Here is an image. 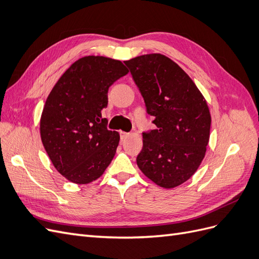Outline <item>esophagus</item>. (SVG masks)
Instances as JSON below:
<instances>
[{"label": "esophagus", "instance_id": "34e87169", "mask_svg": "<svg viewBox=\"0 0 259 259\" xmlns=\"http://www.w3.org/2000/svg\"><path fill=\"white\" fill-rule=\"evenodd\" d=\"M128 133H125V132H123V131H120V136H121V139L122 140H124V139H126L127 137H128Z\"/></svg>", "mask_w": 259, "mask_h": 259}]
</instances>
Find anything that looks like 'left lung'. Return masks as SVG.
Segmentation results:
<instances>
[{
    "label": "left lung",
    "instance_id": "obj_1",
    "mask_svg": "<svg viewBox=\"0 0 259 259\" xmlns=\"http://www.w3.org/2000/svg\"><path fill=\"white\" fill-rule=\"evenodd\" d=\"M124 64L156 126L143 133L137 165L154 184L175 188L204 159L211 122L206 100L190 76L162 54L143 55Z\"/></svg>",
    "mask_w": 259,
    "mask_h": 259
}]
</instances>
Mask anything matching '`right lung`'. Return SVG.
Segmentation results:
<instances>
[{
  "label": "right lung",
  "instance_id": "1",
  "mask_svg": "<svg viewBox=\"0 0 259 259\" xmlns=\"http://www.w3.org/2000/svg\"><path fill=\"white\" fill-rule=\"evenodd\" d=\"M127 73L120 60L85 56L67 69L46 99L42 143L55 168L70 182L90 184L111 163L120 135L107 128L101 111L109 88Z\"/></svg>",
  "mask_w": 259,
  "mask_h": 259
}]
</instances>
